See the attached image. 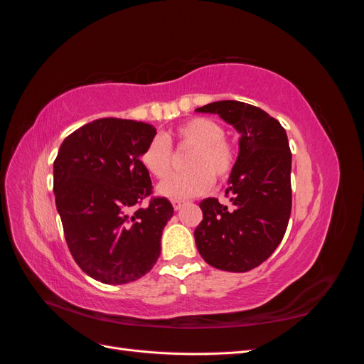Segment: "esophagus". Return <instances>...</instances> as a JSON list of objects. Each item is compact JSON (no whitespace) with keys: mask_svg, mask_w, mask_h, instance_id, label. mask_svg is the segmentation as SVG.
<instances>
[{"mask_svg":"<svg viewBox=\"0 0 364 364\" xmlns=\"http://www.w3.org/2000/svg\"><path fill=\"white\" fill-rule=\"evenodd\" d=\"M171 203H173L174 211H179V209H181L183 205H185V200H173Z\"/></svg>","mask_w":364,"mask_h":364,"instance_id":"esophagus-1","label":"esophagus"}]
</instances>
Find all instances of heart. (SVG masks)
<instances>
[{"label": "heart", "instance_id": "obj_1", "mask_svg": "<svg viewBox=\"0 0 364 364\" xmlns=\"http://www.w3.org/2000/svg\"><path fill=\"white\" fill-rule=\"evenodd\" d=\"M173 138L181 147L191 149L185 161L183 173L167 176L171 171V149L162 136L153 138L142 150L139 161L151 176L164 179L156 191L168 199L181 200L202 194L211 188L214 176L225 179L232 171L237 153L234 146L225 139V129L217 121L197 117L185 121L173 132Z\"/></svg>", "mask_w": 364, "mask_h": 364}]
</instances>
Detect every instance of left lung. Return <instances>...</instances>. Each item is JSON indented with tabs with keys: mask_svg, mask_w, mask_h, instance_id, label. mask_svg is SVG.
<instances>
[{
	"mask_svg": "<svg viewBox=\"0 0 364 364\" xmlns=\"http://www.w3.org/2000/svg\"><path fill=\"white\" fill-rule=\"evenodd\" d=\"M217 114L238 134V156L226 194L230 205L202 200L203 220L194 230L202 258L215 269L247 272L279 246L291 213V151L285 129L262 109L222 100L197 107Z\"/></svg>",
	"mask_w": 364,
	"mask_h": 364,
	"instance_id": "obj_1",
	"label": "left lung"
}]
</instances>
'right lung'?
Wrapping results in <instances>:
<instances>
[{
	"label": "right lung",
	"mask_w": 364,
	"mask_h": 364,
	"mask_svg": "<svg viewBox=\"0 0 364 364\" xmlns=\"http://www.w3.org/2000/svg\"><path fill=\"white\" fill-rule=\"evenodd\" d=\"M156 129L134 119L100 118L63 139L53 165V190L74 261L95 281L127 284L144 277L161 253L173 217L165 197H153L139 156Z\"/></svg>",
	"instance_id": "obj_1"
}]
</instances>
